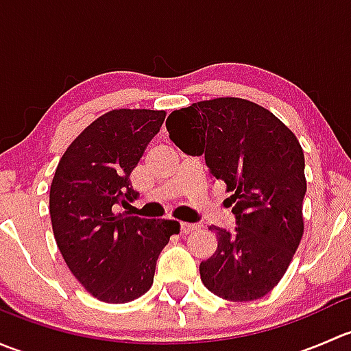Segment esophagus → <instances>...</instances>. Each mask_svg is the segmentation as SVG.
<instances>
[{"mask_svg":"<svg viewBox=\"0 0 351 351\" xmlns=\"http://www.w3.org/2000/svg\"><path fill=\"white\" fill-rule=\"evenodd\" d=\"M195 224H189V222H182V224H180V232H182V234H190V232L195 231Z\"/></svg>","mask_w":351,"mask_h":351,"instance_id":"obj_1","label":"esophagus"}]
</instances>
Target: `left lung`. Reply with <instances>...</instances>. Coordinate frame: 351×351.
<instances>
[{
	"label": "left lung",
	"mask_w": 351,
	"mask_h": 351,
	"mask_svg": "<svg viewBox=\"0 0 351 351\" xmlns=\"http://www.w3.org/2000/svg\"><path fill=\"white\" fill-rule=\"evenodd\" d=\"M166 129L183 153L204 154L212 178L232 193L236 228H210L217 250L200 263L204 285L232 302L267 295L284 277L304 232L307 183L297 137L270 110L243 98L175 110Z\"/></svg>",
	"instance_id": "left-lung-1"
}]
</instances>
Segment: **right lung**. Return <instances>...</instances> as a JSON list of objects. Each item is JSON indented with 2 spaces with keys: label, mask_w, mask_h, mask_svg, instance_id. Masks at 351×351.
Returning <instances> with one entry per match:
<instances>
[{
  "label": "right lung",
  "mask_w": 351,
  "mask_h": 351,
  "mask_svg": "<svg viewBox=\"0 0 351 351\" xmlns=\"http://www.w3.org/2000/svg\"><path fill=\"white\" fill-rule=\"evenodd\" d=\"M165 117L162 110H112L71 143L56 168L49 195L56 243L71 274L104 302L144 295L159 253L180 232L176 221L117 212L139 195L130 173Z\"/></svg>",
  "instance_id": "right-lung-1"
}]
</instances>
